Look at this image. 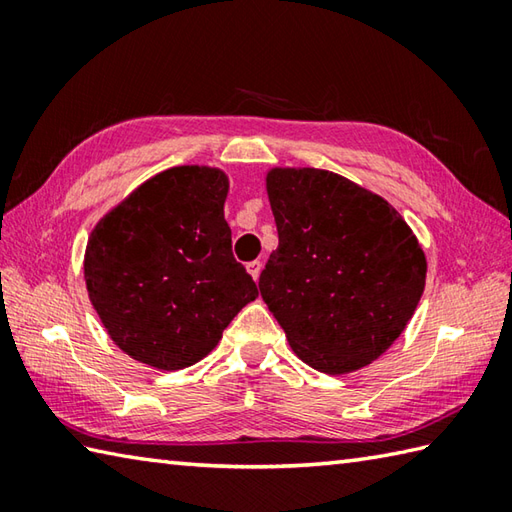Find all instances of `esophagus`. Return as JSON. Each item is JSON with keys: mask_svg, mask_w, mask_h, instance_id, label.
Instances as JSON below:
<instances>
[{"mask_svg": "<svg viewBox=\"0 0 512 512\" xmlns=\"http://www.w3.org/2000/svg\"><path fill=\"white\" fill-rule=\"evenodd\" d=\"M246 268H248L250 277H253V279L257 281V279H259V273H262V262H257V259H255V262H248Z\"/></svg>", "mask_w": 512, "mask_h": 512, "instance_id": "obj_1", "label": "esophagus"}]
</instances>
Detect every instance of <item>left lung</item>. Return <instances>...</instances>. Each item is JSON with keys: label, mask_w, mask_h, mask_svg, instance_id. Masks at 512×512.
<instances>
[{"label": "left lung", "mask_w": 512, "mask_h": 512, "mask_svg": "<svg viewBox=\"0 0 512 512\" xmlns=\"http://www.w3.org/2000/svg\"><path fill=\"white\" fill-rule=\"evenodd\" d=\"M266 191L279 246L259 292L303 363L350 374L407 328L427 257L402 215L339 173L273 167Z\"/></svg>", "instance_id": "left-lung-1"}]
</instances>
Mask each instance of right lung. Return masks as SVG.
<instances>
[{"label":"right lung","mask_w":512,"mask_h":512,"mask_svg":"<svg viewBox=\"0 0 512 512\" xmlns=\"http://www.w3.org/2000/svg\"><path fill=\"white\" fill-rule=\"evenodd\" d=\"M228 176L171 167L140 184L90 233L83 275L110 339L149 367H191L220 343L257 286L231 250Z\"/></svg>","instance_id":"add662e5"}]
</instances>
